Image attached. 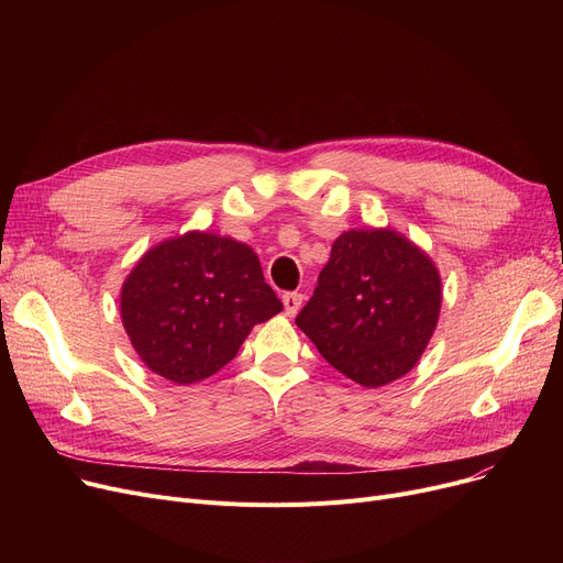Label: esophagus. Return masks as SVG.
I'll use <instances>...</instances> for the list:
<instances>
[{"label":"esophagus","instance_id":"esophagus-1","mask_svg":"<svg viewBox=\"0 0 563 563\" xmlns=\"http://www.w3.org/2000/svg\"><path fill=\"white\" fill-rule=\"evenodd\" d=\"M283 306H285V314L294 317L299 312V308L303 306V294H299V291L283 294Z\"/></svg>","mask_w":563,"mask_h":563}]
</instances>
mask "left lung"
Instances as JSON below:
<instances>
[{"instance_id": "left-lung-1", "label": "left lung", "mask_w": 563, "mask_h": 563, "mask_svg": "<svg viewBox=\"0 0 563 563\" xmlns=\"http://www.w3.org/2000/svg\"><path fill=\"white\" fill-rule=\"evenodd\" d=\"M431 257L390 228L349 230L333 242L297 327L338 372L380 388L418 365L440 314Z\"/></svg>"}]
</instances>
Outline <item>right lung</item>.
I'll list each match as a JSON object with an SVG mask.
<instances>
[{
    "mask_svg": "<svg viewBox=\"0 0 563 563\" xmlns=\"http://www.w3.org/2000/svg\"><path fill=\"white\" fill-rule=\"evenodd\" d=\"M283 310L251 246L191 230L147 251L121 289L125 333L147 369L189 386L228 365Z\"/></svg>",
    "mask_w": 563,
    "mask_h": 563,
    "instance_id": "right-lung-1",
    "label": "right lung"
}]
</instances>
